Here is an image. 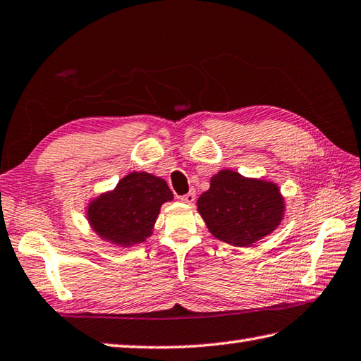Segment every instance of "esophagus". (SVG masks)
Instances as JSON below:
<instances>
[{
    "label": "esophagus",
    "instance_id": "34e87169",
    "mask_svg": "<svg viewBox=\"0 0 361 361\" xmlns=\"http://www.w3.org/2000/svg\"><path fill=\"white\" fill-rule=\"evenodd\" d=\"M195 199H196V193H195V190H190L187 195L180 196V201H182V202H185V204H193V202H195Z\"/></svg>",
    "mask_w": 361,
    "mask_h": 361
}]
</instances>
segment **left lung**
Returning a JSON list of instances; mask_svg holds the SVG:
<instances>
[{
	"mask_svg": "<svg viewBox=\"0 0 361 361\" xmlns=\"http://www.w3.org/2000/svg\"><path fill=\"white\" fill-rule=\"evenodd\" d=\"M197 212L219 241L250 247L283 221L284 199L274 182L222 170L199 196Z\"/></svg>",
	"mask_w": 361,
	"mask_h": 361,
	"instance_id": "left-lung-1",
	"label": "left lung"
}]
</instances>
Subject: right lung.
Masks as SVG:
<instances>
[{
  "instance_id": "obj_1",
  "label": "right lung",
  "mask_w": 361,
  "mask_h": 361,
  "mask_svg": "<svg viewBox=\"0 0 361 361\" xmlns=\"http://www.w3.org/2000/svg\"><path fill=\"white\" fill-rule=\"evenodd\" d=\"M173 199L164 179L134 171L87 205V221L105 241L120 247L140 244L153 233L160 205Z\"/></svg>"
}]
</instances>
